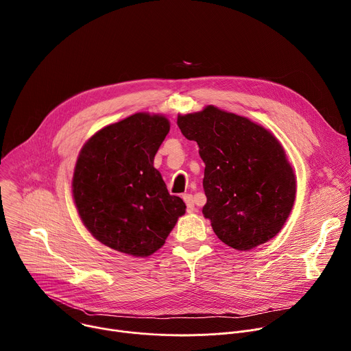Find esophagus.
Returning a JSON list of instances; mask_svg holds the SVG:
<instances>
[{
    "mask_svg": "<svg viewBox=\"0 0 351 351\" xmlns=\"http://www.w3.org/2000/svg\"><path fill=\"white\" fill-rule=\"evenodd\" d=\"M183 199H184V203H186V206H187V213L189 214H191V213H194V198H193V195L191 194H183Z\"/></svg>",
    "mask_w": 351,
    "mask_h": 351,
    "instance_id": "34e87169",
    "label": "esophagus"
}]
</instances>
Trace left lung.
<instances>
[{
	"instance_id": "left-lung-1",
	"label": "left lung",
	"mask_w": 351,
	"mask_h": 351,
	"mask_svg": "<svg viewBox=\"0 0 351 351\" xmlns=\"http://www.w3.org/2000/svg\"><path fill=\"white\" fill-rule=\"evenodd\" d=\"M178 126L206 164L203 214L218 239L245 252L275 237L294 204L295 175L274 133L214 106L178 115Z\"/></svg>"
}]
</instances>
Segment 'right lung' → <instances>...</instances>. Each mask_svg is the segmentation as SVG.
Segmentation results:
<instances>
[{"label":"right lung","instance_id":"add662e5","mask_svg":"<svg viewBox=\"0 0 351 351\" xmlns=\"http://www.w3.org/2000/svg\"><path fill=\"white\" fill-rule=\"evenodd\" d=\"M169 129L167 117L137 112L99 129L80 149L72 179L76 210L94 239L119 253L154 254L186 213L154 168Z\"/></svg>","mask_w":351,"mask_h":351}]
</instances>
